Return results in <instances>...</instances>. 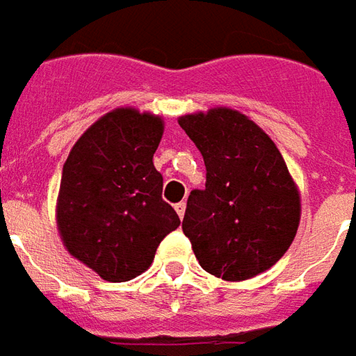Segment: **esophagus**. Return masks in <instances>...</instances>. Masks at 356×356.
I'll return each instance as SVG.
<instances>
[{
    "label": "esophagus",
    "instance_id": "34e87169",
    "mask_svg": "<svg viewBox=\"0 0 356 356\" xmlns=\"http://www.w3.org/2000/svg\"><path fill=\"white\" fill-rule=\"evenodd\" d=\"M176 213H178V217H180V219H184V213H186V204H184V202H180V204H176Z\"/></svg>",
    "mask_w": 356,
    "mask_h": 356
}]
</instances>
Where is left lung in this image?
Segmentation results:
<instances>
[{
  "instance_id": "8db88e82",
  "label": "left lung",
  "mask_w": 356,
  "mask_h": 356,
  "mask_svg": "<svg viewBox=\"0 0 356 356\" xmlns=\"http://www.w3.org/2000/svg\"><path fill=\"white\" fill-rule=\"evenodd\" d=\"M206 162V190H194L184 235L206 273L227 282L268 270L290 249L302 204L274 140L231 107L178 117Z\"/></svg>"
}]
</instances>
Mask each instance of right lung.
<instances>
[{"instance_id":"add662e5","label":"right lung","mask_w":356,"mask_h":356,"mask_svg":"<svg viewBox=\"0 0 356 356\" xmlns=\"http://www.w3.org/2000/svg\"><path fill=\"white\" fill-rule=\"evenodd\" d=\"M162 133L161 115L117 107L86 129L64 162L56 200L60 239L107 282L145 273L161 241L180 225L152 164Z\"/></svg>"}]
</instances>
